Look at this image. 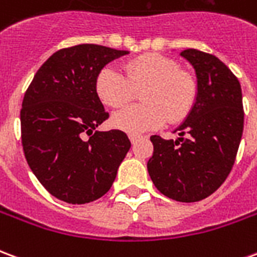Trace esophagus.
<instances>
[{
	"mask_svg": "<svg viewBox=\"0 0 257 257\" xmlns=\"http://www.w3.org/2000/svg\"><path fill=\"white\" fill-rule=\"evenodd\" d=\"M129 139H131V143L135 145V143L140 139V136H136V135H129Z\"/></svg>",
	"mask_w": 257,
	"mask_h": 257,
	"instance_id": "esophagus-1",
	"label": "esophagus"
}]
</instances>
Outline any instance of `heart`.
<instances>
[{"instance_id":"heart-1","label":"heart","mask_w":257,"mask_h":257,"mask_svg":"<svg viewBox=\"0 0 257 257\" xmlns=\"http://www.w3.org/2000/svg\"><path fill=\"white\" fill-rule=\"evenodd\" d=\"M125 74L115 66H104L95 81L99 99L111 108H121L134 99L136 89L146 86L143 104L131 106L112 117L111 122L129 135H142L169 121L182 122L198 99V79L180 68L172 58L161 53H145L123 64Z\"/></svg>"}]
</instances>
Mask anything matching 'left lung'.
I'll use <instances>...</instances> for the list:
<instances>
[{
	"label": "left lung",
	"mask_w": 257,
	"mask_h": 257,
	"mask_svg": "<svg viewBox=\"0 0 257 257\" xmlns=\"http://www.w3.org/2000/svg\"><path fill=\"white\" fill-rule=\"evenodd\" d=\"M195 68L198 99L176 132V142L150 138L154 146L147 169L165 197L197 202L224 183L237 158L243 131L242 90L221 60L197 49L180 53Z\"/></svg>",
	"instance_id": "1"
}]
</instances>
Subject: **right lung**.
I'll return each mask as SVG.
<instances>
[{
  "label": "right lung",
  "mask_w": 257,
  "mask_h": 257,
  "mask_svg": "<svg viewBox=\"0 0 257 257\" xmlns=\"http://www.w3.org/2000/svg\"><path fill=\"white\" fill-rule=\"evenodd\" d=\"M126 53L96 44L63 48L38 68L26 90L23 153L40 183L60 201L86 204L103 197L131 149L122 131L93 132L108 118L95 90L96 77Z\"/></svg>",
  "instance_id": "add662e5"
}]
</instances>
